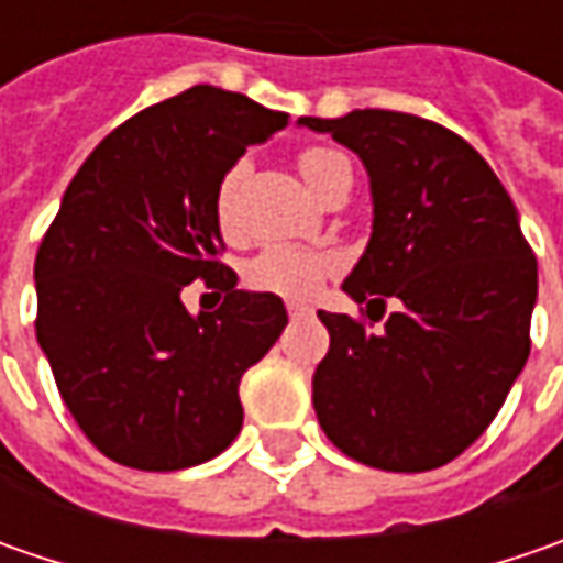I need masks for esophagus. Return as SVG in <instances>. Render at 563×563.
Masks as SVG:
<instances>
[{"instance_id":"obj_1","label":"esophagus","mask_w":563,"mask_h":563,"mask_svg":"<svg viewBox=\"0 0 563 563\" xmlns=\"http://www.w3.org/2000/svg\"><path fill=\"white\" fill-rule=\"evenodd\" d=\"M285 307H288V316H291V319H300V316L313 313V310H310L307 303H297V300H288Z\"/></svg>"}]
</instances>
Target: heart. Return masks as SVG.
I'll use <instances>...</instances> for the list:
<instances>
[{"instance_id": "b5f03b06", "label": "heart", "mask_w": 563, "mask_h": 563, "mask_svg": "<svg viewBox=\"0 0 563 563\" xmlns=\"http://www.w3.org/2000/svg\"><path fill=\"white\" fill-rule=\"evenodd\" d=\"M294 165H297L300 178L313 187L316 194H322L325 185L335 178L338 168L347 165V159L332 146H303V150H297ZM241 175H244V163L231 165L216 187L212 206H216V219H219L222 231H231V203H234V190H238ZM335 269L338 256L332 250L269 244L244 263V282L253 291L278 294V297H307L319 288V282L325 275H332Z\"/></svg>"}]
</instances>
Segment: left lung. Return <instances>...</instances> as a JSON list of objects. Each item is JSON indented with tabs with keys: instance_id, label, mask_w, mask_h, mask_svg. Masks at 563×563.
Masks as SVG:
<instances>
[{
	"instance_id": "left-lung-1",
	"label": "left lung",
	"mask_w": 563,
	"mask_h": 563,
	"mask_svg": "<svg viewBox=\"0 0 563 563\" xmlns=\"http://www.w3.org/2000/svg\"><path fill=\"white\" fill-rule=\"evenodd\" d=\"M300 124L351 146L369 172L373 238L344 291L369 300V316L398 300L385 332L319 310L332 338L313 376L319 426L376 470L444 466L486 432L530 357L539 278L517 209L444 124L388 109Z\"/></svg>"
}]
</instances>
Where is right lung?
Wrapping results in <instances>:
<instances>
[{"instance_id":"1","label":"right lung","mask_w":563,"mask_h":563,"mask_svg":"<svg viewBox=\"0 0 563 563\" xmlns=\"http://www.w3.org/2000/svg\"><path fill=\"white\" fill-rule=\"evenodd\" d=\"M285 124L197 84L119 124L65 190L33 263V325L65 407L109 461L168 473L238 439L241 378L288 313L275 294L234 288L212 203L247 143ZM197 277L227 297L216 314L180 303Z\"/></svg>"}]
</instances>
